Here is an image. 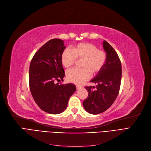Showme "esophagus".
Here are the masks:
<instances>
[{"label":"esophagus","mask_w":151,"mask_h":151,"mask_svg":"<svg viewBox=\"0 0 151 151\" xmlns=\"http://www.w3.org/2000/svg\"><path fill=\"white\" fill-rule=\"evenodd\" d=\"M81 87H82V86H79V85H76V89H81Z\"/></svg>","instance_id":"34e87169"}]
</instances>
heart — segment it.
Segmentation results:
<instances>
[{
	"mask_svg": "<svg viewBox=\"0 0 151 151\" xmlns=\"http://www.w3.org/2000/svg\"><path fill=\"white\" fill-rule=\"evenodd\" d=\"M76 59H82V69H72L67 72L66 77L69 82L74 84H81L92 75L99 73L105 65L107 54L102 50L91 43L82 42L72 47V50L65 49L61 54L60 60L65 68H70L74 65Z\"/></svg>",
	"mask_w": 151,
	"mask_h": 151,
	"instance_id": "heart-1",
	"label": "heart"
}]
</instances>
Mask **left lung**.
Here are the masks:
<instances>
[{
  "label": "left lung",
  "mask_w": 151,
  "mask_h": 151,
  "mask_svg": "<svg viewBox=\"0 0 151 151\" xmlns=\"http://www.w3.org/2000/svg\"><path fill=\"white\" fill-rule=\"evenodd\" d=\"M103 47L107 54V60L103 69L91 82L97 85L86 86L88 97L83 102L86 111L92 114L104 112L110 107L120 90L122 67L119 56L112 47L104 40Z\"/></svg>",
  "instance_id": "obj_1"
}]
</instances>
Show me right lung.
Wrapping results in <instances>:
<instances>
[{
  "label": "right lung",
  "instance_id": "right-lung-1",
  "mask_svg": "<svg viewBox=\"0 0 151 151\" xmlns=\"http://www.w3.org/2000/svg\"><path fill=\"white\" fill-rule=\"evenodd\" d=\"M65 49L63 40L51 39L37 51L30 64L31 94L40 109L51 114L64 111L69 98L76 91V86L70 83H59L63 81L65 76L60 60Z\"/></svg>",
  "mask_w": 151,
  "mask_h": 151
}]
</instances>
